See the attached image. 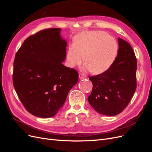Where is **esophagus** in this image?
I'll use <instances>...</instances> for the list:
<instances>
[{
	"label": "esophagus",
	"instance_id": "34e87169",
	"mask_svg": "<svg viewBox=\"0 0 152 152\" xmlns=\"http://www.w3.org/2000/svg\"><path fill=\"white\" fill-rule=\"evenodd\" d=\"M79 77L80 79H85L86 76H84L83 74H82V73H80Z\"/></svg>",
	"mask_w": 152,
	"mask_h": 152
}]
</instances>
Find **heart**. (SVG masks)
Wrapping results in <instances>:
<instances>
[{
  "instance_id": "obj_1",
  "label": "heart",
  "mask_w": 152,
  "mask_h": 152,
  "mask_svg": "<svg viewBox=\"0 0 152 152\" xmlns=\"http://www.w3.org/2000/svg\"><path fill=\"white\" fill-rule=\"evenodd\" d=\"M117 50L115 40L105 31H87L78 35L74 45L69 46L67 59L70 66L74 67L80 65L85 57V70L98 75L112 65Z\"/></svg>"
}]
</instances>
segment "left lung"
<instances>
[{
  "mask_svg": "<svg viewBox=\"0 0 152 152\" xmlns=\"http://www.w3.org/2000/svg\"><path fill=\"white\" fill-rule=\"evenodd\" d=\"M118 54L107 71L89 77L93 89L87 98L99 113L114 116L121 113L131 102L136 89L137 60L134 50L119 38Z\"/></svg>",
  "mask_w": 152,
  "mask_h": 152,
  "instance_id": "1",
  "label": "left lung"
}]
</instances>
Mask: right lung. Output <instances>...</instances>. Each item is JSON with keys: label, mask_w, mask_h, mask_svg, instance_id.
<instances>
[{"label": "right lung", "mask_w": 152, "mask_h": 152, "mask_svg": "<svg viewBox=\"0 0 152 152\" xmlns=\"http://www.w3.org/2000/svg\"><path fill=\"white\" fill-rule=\"evenodd\" d=\"M60 31L48 28L30 35L15 55L14 87L25 109L38 117L55 115L79 80L76 70L62 64L66 42Z\"/></svg>", "instance_id": "add662e5"}]
</instances>
